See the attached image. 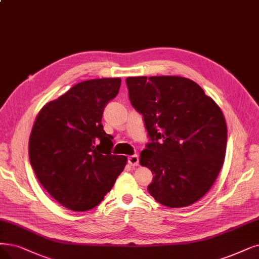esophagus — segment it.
Returning <instances> with one entry per match:
<instances>
[{"instance_id": "esophagus-1", "label": "esophagus", "mask_w": 259, "mask_h": 259, "mask_svg": "<svg viewBox=\"0 0 259 259\" xmlns=\"http://www.w3.org/2000/svg\"><path fill=\"white\" fill-rule=\"evenodd\" d=\"M127 161L131 165H133V167H136V165H138V163H139L138 155H132V156H130L127 158Z\"/></svg>"}]
</instances>
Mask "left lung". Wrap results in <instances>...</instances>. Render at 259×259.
<instances>
[{"label":"left lung","mask_w":259,"mask_h":259,"mask_svg":"<svg viewBox=\"0 0 259 259\" xmlns=\"http://www.w3.org/2000/svg\"><path fill=\"white\" fill-rule=\"evenodd\" d=\"M126 85L150 138L140 154V163L154 174L150 194L171 208L199 201L225 157L227 128L220 107L189 78L127 77Z\"/></svg>","instance_id":"obj_1"}]
</instances>
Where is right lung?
<instances>
[{
  "instance_id": "obj_1",
  "label": "right lung",
  "mask_w": 259,
  "mask_h": 259,
  "mask_svg": "<svg viewBox=\"0 0 259 259\" xmlns=\"http://www.w3.org/2000/svg\"><path fill=\"white\" fill-rule=\"evenodd\" d=\"M121 78L78 82L39 111L29 136L28 154L41 186L60 205L86 211L99 205L126 164L112 155V141L102 125L107 103Z\"/></svg>"
}]
</instances>
